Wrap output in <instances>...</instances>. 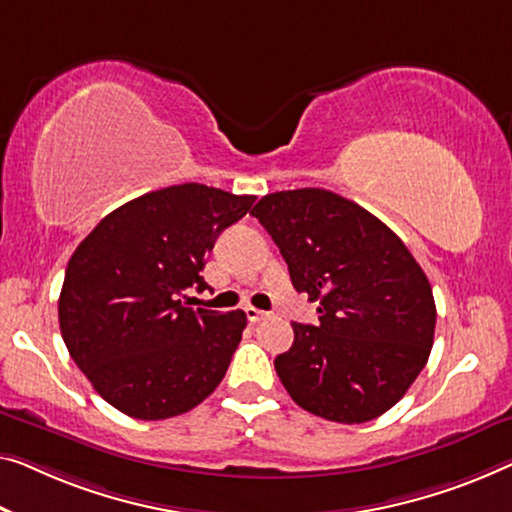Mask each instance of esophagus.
<instances>
[{
    "label": "esophagus",
    "mask_w": 512,
    "mask_h": 512,
    "mask_svg": "<svg viewBox=\"0 0 512 512\" xmlns=\"http://www.w3.org/2000/svg\"><path fill=\"white\" fill-rule=\"evenodd\" d=\"M243 312H246V317H248L250 324H257V322H262V319L269 317V312L253 308V305H246V308H243Z\"/></svg>",
    "instance_id": "1"
}]
</instances>
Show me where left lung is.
<instances>
[{
	"label": "left lung",
	"instance_id": "obj_1",
	"mask_svg": "<svg viewBox=\"0 0 512 512\" xmlns=\"http://www.w3.org/2000/svg\"><path fill=\"white\" fill-rule=\"evenodd\" d=\"M287 262L296 292L319 303V324H292L273 365L310 414L365 423L393 407L434 342L432 287L391 227L324 188L280 190L250 211Z\"/></svg>",
	"mask_w": 512,
	"mask_h": 512
}]
</instances>
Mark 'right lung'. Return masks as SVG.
Listing matches in <instances>:
<instances>
[{
	"instance_id": "add662e5",
	"label": "right lung",
	"mask_w": 512,
	"mask_h": 512,
	"mask_svg": "<svg viewBox=\"0 0 512 512\" xmlns=\"http://www.w3.org/2000/svg\"><path fill=\"white\" fill-rule=\"evenodd\" d=\"M181 183L108 213L68 259L59 329L105 402L140 421L186 414L216 391L246 329V312L186 308L218 234L253 207Z\"/></svg>"
}]
</instances>
